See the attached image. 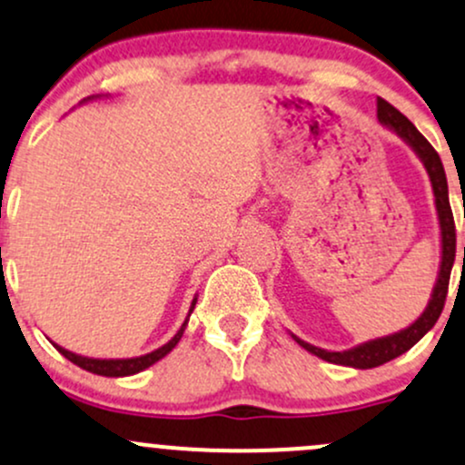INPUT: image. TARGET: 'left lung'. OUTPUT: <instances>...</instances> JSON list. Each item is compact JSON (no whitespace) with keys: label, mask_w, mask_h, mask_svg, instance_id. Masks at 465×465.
Instances as JSON below:
<instances>
[{"label":"left lung","mask_w":465,"mask_h":465,"mask_svg":"<svg viewBox=\"0 0 465 465\" xmlns=\"http://www.w3.org/2000/svg\"><path fill=\"white\" fill-rule=\"evenodd\" d=\"M378 120L384 127L391 129L393 134H398L411 149L415 151V155L420 158V163L424 164L426 173H429L432 195H435V208H437V219H440V243H441V257H440V272H437L435 288L430 292V299L426 310L411 322L404 330L389 333V336L373 338V341L360 342V345L345 349V351H330V349H321L310 342L301 341L299 336L292 333L299 345L305 351L314 353V356L327 360L331 364H342V367H353V369H373L380 364L389 362V360L401 356V353L409 351L411 347L417 345L421 338L435 327L437 318H440L443 302H446L448 294V281H450V270L455 263V219H452L450 211V200H448V182H446V171L437 155V151L430 147L429 140L424 138L415 129V124L411 123L404 114H400L391 103L384 98H378Z\"/></svg>","instance_id":"obj_1"}]
</instances>
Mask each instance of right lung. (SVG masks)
I'll return each instance as SVG.
<instances>
[{"mask_svg":"<svg viewBox=\"0 0 465 465\" xmlns=\"http://www.w3.org/2000/svg\"><path fill=\"white\" fill-rule=\"evenodd\" d=\"M94 98H103V96H101V94H96V96L83 98L81 103L94 101ZM195 302H197V294H195V299H193V302H191L189 316L184 318V322H182V327H180V330H177L175 336L171 338V341L166 342V345L153 349V351L144 353V356H135V358H87V356H78V353H74V351H67L65 347L56 345L54 341H50V342L56 347V351H59L61 356H65L67 360H70V362H74L76 367L85 369V371H90V373L105 375V378H124V375H135V373L144 371V369H149L151 364H155V362H158V360H163L166 353L173 351L177 342H180L182 336H184L186 325H189V318L193 314V310H195Z\"/></svg>","mask_w":465,"mask_h":465,"instance_id":"obj_1","label":"right lung"}]
</instances>
